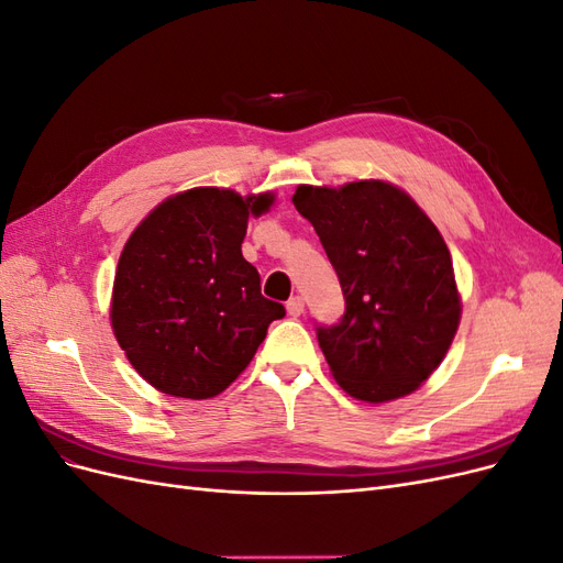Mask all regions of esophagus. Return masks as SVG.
Returning a JSON list of instances; mask_svg holds the SVG:
<instances>
[{
    "label": "esophagus",
    "mask_w": 563,
    "mask_h": 563,
    "mask_svg": "<svg viewBox=\"0 0 563 563\" xmlns=\"http://www.w3.org/2000/svg\"><path fill=\"white\" fill-rule=\"evenodd\" d=\"M302 310H305V302H302L300 296L288 298V302H286V312H288V314H291V317H300Z\"/></svg>",
    "instance_id": "obj_1"
}]
</instances>
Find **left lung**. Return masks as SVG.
Here are the masks:
<instances>
[{
    "instance_id": "obj_1",
    "label": "left lung",
    "mask_w": 563,
    "mask_h": 563,
    "mask_svg": "<svg viewBox=\"0 0 563 563\" xmlns=\"http://www.w3.org/2000/svg\"><path fill=\"white\" fill-rule=\"evenodd\" d=\"M308 218L335 269L345 312L317 323L319 347L347 395L380 404L411 395L457 331L451 253L418 203L383 180L340 190L300 185Z\"/></svg>"
}]
</instances>
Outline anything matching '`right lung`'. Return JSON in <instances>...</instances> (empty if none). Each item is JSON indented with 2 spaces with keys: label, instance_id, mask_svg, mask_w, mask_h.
Instances as JSON below:
<instances>
[{
  "label": "right lung",
  "instance_id": "obj_1",
  "mask_svg": "<svg viewBox=\"0 0 563 563\" xmlns=\"http://www.w3.org/2000/svg\"><path fill=\"white\" fill-rule=\"evenodd\" d=\"M272 197L197 187L166 199L119 255L112 329L129 362L164 395L209 399L253 360L286 314L242 255L249 216Z\"/></svg>",
  "mask_w": 563,
  "mask_h": 563
}]
</instances>
